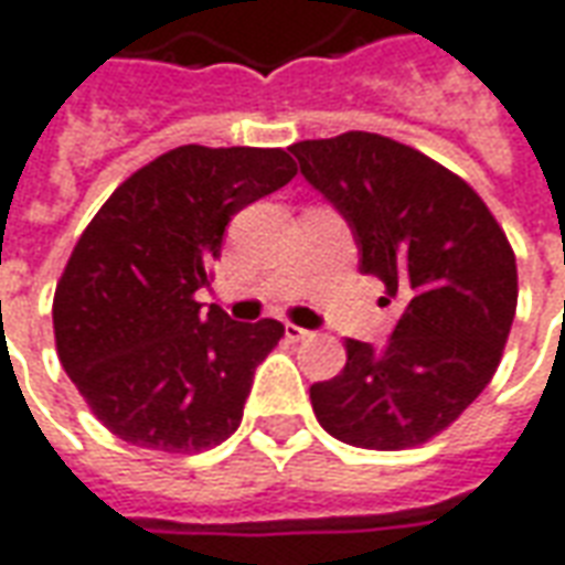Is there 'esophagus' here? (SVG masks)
<instances>
[{
	"instance_id": "34e87169",
	"label": "esophagus",
	"mask_w": 565,
	"mask_h": 565,
	"mask_svg": "<svg viewBox=\"0 0 565 565\" xmlns=\"http://www.w3.org/2000/svg\"><path fill=\"white\" fill-rule=\"evenodd\" d=\"M286 338L289 340H310L313 338V331H307V328H301V326H286Z\"/></svg>"
}]
</instances>
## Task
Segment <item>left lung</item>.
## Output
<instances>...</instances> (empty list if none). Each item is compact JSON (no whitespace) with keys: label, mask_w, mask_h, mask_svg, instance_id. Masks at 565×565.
<instances>
[{"label":"left lung","mask_w":565,"mask_h":565,"mask_svg":"<svg viewBox=\"0 0 565 565\" xmlns=\"http://www.w3.org/2000/svg\"><path fill=\"white\" fill-rule=\"evenodd\" d=\"M307 182L353 225L362 274L402 303L374 350L347 340L338 377L310 386L338 441L407 450L431 441L493 380L518 310L505 231L462 175L390 136L350 130L291 146Z\"/></svg>","instance_id":"obj_1"}]
</instances>
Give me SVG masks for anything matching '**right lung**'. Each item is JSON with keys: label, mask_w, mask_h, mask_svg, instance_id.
I'll return each mask as SVG.
<instances>
[{"label": "right lung", "mask_w": 565, "mask_h": 565, "mask_svg": "<svg viewBox=\"0 0 565 565\" xmlns=\"http://www.w3.org/2000/svg\"><path fill=\"white\" fill-rule=\"evenodd\" d=\"M282 148L179 146L139 167L84 227L54 291L60 365L121 441L200 454L237 431L282 322L194 301L231 215L291 182Z\"/></svg>", "instance_id": "add662e5"}]
</instances>
